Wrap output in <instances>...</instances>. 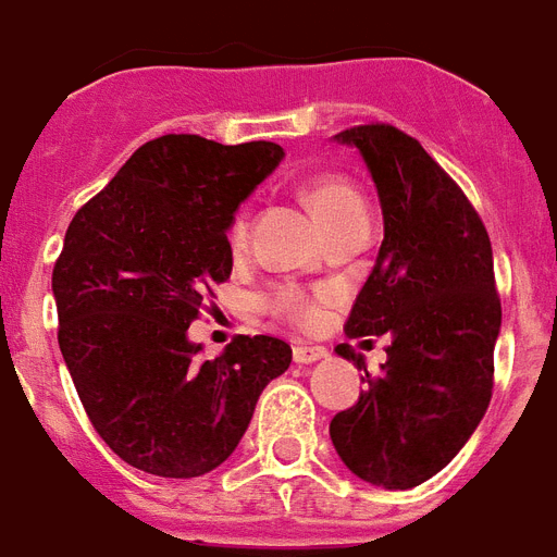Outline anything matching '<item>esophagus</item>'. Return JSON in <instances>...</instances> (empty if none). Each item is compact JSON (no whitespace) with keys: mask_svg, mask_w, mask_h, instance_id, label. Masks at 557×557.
<instances>
[{"mask_svg":"<svg viewBox=\"0 0 557 557\" xmlns=\"http://www.w3.org/2000/svg\"><path fill=\"white\" fill-rule=\"evenodd\" d=\"M324 356H327V350L319 348V345H307V342H296L293 345V359L299 364H313L319 359H324Z\"/></svg>","mask_w":557,"mask_h":557,"instance_id":"1","label":"esophagus"}]
</instances>
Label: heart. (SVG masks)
<instances>
[{"mask_svg": "<svg viewBox=\"0 0 557 557\" xmlns=\"http://www.w3.org/2000/svg\"><path fill=\"white\" fill-rule=\"evenodd\" d=\"M307 207L315 215V221L327 230L342 218L354 215V212H364L362 198L356 195L354 186L348 181H342L336 175H315L310 177L301 189ZM247 238V221L242 215L235 218L233 230H230V242L238 247ZM267 310H273L275 315L282 319H290V322L301 324V327H313L319 319H322V299L319 296H305L296 287H275L270 296L264 299Z\"/></svg>", "mask_w": 557, "mask_h": 557, "instance_id": "obj_1", "label": "heart"}]
</instances>
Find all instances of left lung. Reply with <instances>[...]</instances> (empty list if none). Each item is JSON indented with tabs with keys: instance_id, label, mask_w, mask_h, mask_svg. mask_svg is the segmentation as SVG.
Segmentation results:
<instances>
[{
	"instance_id": "1",
	"label": "left lung",
	"mask_w": 557,
	"mask_h": 557,
	"mask_svg": "<svg viewBox=\"0 0 557 557\" xmlns=\"http://www.w3.org/2000/svg\"><path fill=\"white\" fill-rule=\"evenodd\" d=\"M380 195L385 238L348 319L350 339L388 336L368 391L331 420L342 462L364 483L413 488L446 469L495 385L500 296L492 242L460 186L388 123L345 128ZM336 354L364 368L350 345Z\"/></svg>"
}]
</instances>
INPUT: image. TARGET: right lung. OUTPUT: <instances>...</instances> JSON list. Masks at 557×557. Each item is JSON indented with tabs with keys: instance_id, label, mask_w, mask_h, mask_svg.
Masks as SVG:
<instances>
[{
	"instance_id": "obj_1",
	"label": "right lung",
	"mask_w": 557,
	"mask_h": 557,
	"mask_svg": "<svg viewBox=\"0 0 557 557\" xmlns=\"http://www.w3.org/2000/svg\"><path fill=\"white\" fill-rule=\"evenodd\" d=\"M270 140L163 135L123 163L69 224L53 264L62 359L95 431L128 466L201 478L242 443L293 350L238 336L198 359L189 324L233 273L226 230L278 160Z\"/></svg>"
}]
</instances>
